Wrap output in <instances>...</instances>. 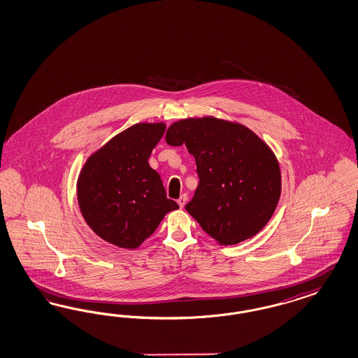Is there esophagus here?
<instances>
[{
	"label": "esophagus",
	"mask_w": 358,
	"mask_h": 358,
	"mask_svg": "<svg viewBox=\"0 0 358 358\" xmlns=\"http://www.w3.org/2000/svg\"><path fill=\"white\" fill-rule=\"evenodd\" d=\"M186 199H187V196H186V194H184V196H181V197L177 199V203L180 205V208H181V209H182V208L185 206Z\"/></svg>",
	"instance_id": "1"
}]
</instances>
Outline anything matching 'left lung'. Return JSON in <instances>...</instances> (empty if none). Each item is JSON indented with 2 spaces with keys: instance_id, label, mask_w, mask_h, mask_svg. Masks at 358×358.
<instances>
[{
  "instance_id": "obj_1",
  "label": "left lung",
  "mask_w": 358,
  "mask_h": 358,
  "mask_svg": "<svg viewBox=\"0 0 358 358\" xmlns=\"http://www.w3.org/2000/svg\"><path fill=\"white\" fill-rule=\"evenodd\" d=\"M165 140L194 156L199 184L185 209L220 245L252 238L271 220L282 174L259 136L242 124L205 116L173 123Z\"/></svg>"
}]
</instances>
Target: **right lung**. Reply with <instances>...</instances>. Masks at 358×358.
I'll return each mask as SVG.
<instances>
[{
  "label": "right lung",
  "mask_w": 358,
  "mask_h": 358,
  "mask_svg": "<svg viewBox=\"0 0 358 358\" xmlns=\"http://www.w3.org/2000/svg\"><path fill=\"white\" fill-rule=\"evenodd\" d=\"M164 123H137L112 137L83 165L76 182L79 209L106 242L135 250L178 205L166 198L148 159L165 132Z\"/></svg>",
  "instance_id": "obj_1"
}]
</instances>
